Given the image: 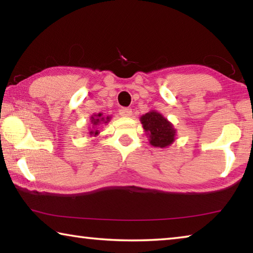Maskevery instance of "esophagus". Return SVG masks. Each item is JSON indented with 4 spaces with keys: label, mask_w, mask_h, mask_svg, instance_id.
<instances>
[{
    "label": "esophagus",
    "mask_w": 253,
    "mask_h": 253,
    "mask_svg": "<svg viewBox=\"0 0 253 253\" xmlns=\"http://www.w3.org/2000/svg\"><path fill=\"white\" fill-rule=\"evenodd\" d=\"M119 114L122 115V116H124V117H129V116H131V114H132V111H131V109L130 108H122V109H119Z\"/></svg>",
    "instance_id": "obj_1"
}]
</instances>
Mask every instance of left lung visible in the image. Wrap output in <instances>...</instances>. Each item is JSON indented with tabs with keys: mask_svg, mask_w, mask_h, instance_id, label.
<instances>
[{
	"mask_svg": "<svg viewBox=\"0 0 253 253\" xmlns=\"http://www.w3.org/2000/svg\"><path fill=\"white\" fill-rule=\"evenodd\" d=\"M140 122L152 146L165 148L175 140L176 129H174L173 124H170L158 111H148L140 117Z\"/></svg>",
	"mask_w": 253,
	"mask_h": 253,
	"instance_id": "left-lung-1",
	"label": "left lung"
}]
</instances>
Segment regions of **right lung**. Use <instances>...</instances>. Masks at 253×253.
<instances>
[{"mask_svg": "<svg viewBox=\"0 0 253 253\" xmlns=\"http://www.w3.org/2000/svg\"><path fill=\"white\" fill-rule=\"evenodd\" d=\"M90 131H89V135L90 136H97L99 134V130L97 129V127L101 125V124H108L110 122V116H104L101 113L99 114H93L90 118Z\"/></svg>", "mask_w": 253, "mask_h": 253, "instance_id": "1", "label": "right lung"}]
</instances>
